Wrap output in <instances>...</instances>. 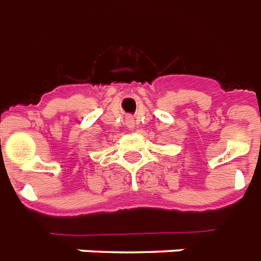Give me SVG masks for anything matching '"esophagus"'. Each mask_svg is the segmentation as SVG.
Here are the masks:
<instances>
[{"mask_svg": "<svg viewBox=\"0 0 261 261\" xmlns=\"http://www.w3.org/2000/svg\"><path fill=\"white\" fill-rule=\"evenodd\" d=\"M126 124H128L129 128H132L133 125H135V120H133L132 117H128L126 118Z\"/></svg>", "mask_w": 261, "mask_h": 261, "instance_id": "34e87169", "label": "esophagus"}]
</instances>
